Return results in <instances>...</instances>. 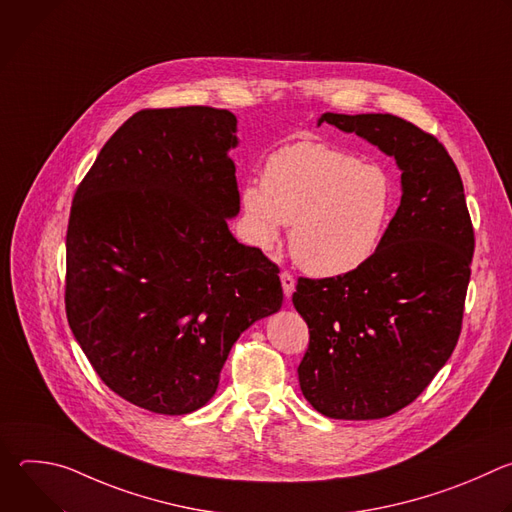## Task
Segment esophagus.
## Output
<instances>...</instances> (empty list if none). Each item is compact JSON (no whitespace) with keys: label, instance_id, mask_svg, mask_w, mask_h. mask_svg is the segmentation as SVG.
I'll return each instance as SVG.
<instances>
[{"label":"esophagus","instance_id":"34e87169","mask_svg":"<svg viewBox=\"0 0 512 512\" xmlns=\"http://www.w3.org/2000/svg\"><path fill=\"white\" fill-rule=\"evenodd\" d=\"M279 279H281V287H283L285 298H289L291 294H294V289H296V277L291 275L289 271H281Z\"/></svg>","mask_w":512,"mask_h":512}]
</instances>
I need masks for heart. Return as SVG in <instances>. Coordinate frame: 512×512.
<instances>
[{"label": "heart", "instance_id": "b5f03b06", "mask_svg": "<svg viewBox=\"0 0 512 512\" xmlns=\"http://www.w3.org/2000/svg\"><path fill=\"white\" fill-rule=\"evenodd\" d=\"M397 188L377 162L328 143L298 141L273 152L261 184L243 188L251 241L271 249L291 225L289 249L302 269L336 277L367 263L391 225Z\"/></svg>", "mask_w": 512, "mask_h": 512}]
</instances>
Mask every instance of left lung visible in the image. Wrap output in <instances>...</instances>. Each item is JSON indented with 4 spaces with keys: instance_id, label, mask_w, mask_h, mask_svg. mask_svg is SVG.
Returning <instances> with one entry per match:
<instances>
[{
    "instance_id": "obj_1",
    "label": "left lung",
    "mask_w": 512,
    "mask_h": 512,
    "mask_svg": "<svg viewBox=\"0 0 512 512\" xmlns=\"http://www.w3.org/2000/svg\"><path fill=\"white\" fill-rule=\"evenodd\" d=\"M401 168V204L362 267L300 277L310 328L298 367L308 403L334 419H383L413 403L452 356L464 318L474 227L460 172L435 135L389 113H324Z\"/></svg>"
}]
</instances>
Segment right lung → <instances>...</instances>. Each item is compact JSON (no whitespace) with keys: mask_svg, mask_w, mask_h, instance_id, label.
I'll use <instances>...</instances> for the list:
<instances>
[{"mask_svg":"<svg viewBox=\"0 0 512 512\" xmlns=\"http://www.w3.org/2000/svg\"><path fill=\"white\" fill-rule=\"evenodd\" d=\"M237 117L141 109L103 145L66 229L68 326L101 381L162 415L200 409L255 320L281 308L277 265L241 245Z\"/></svg>","mask_w":512,"mask_h":512,"instance_id":"right-lung-1","label":"right lung"}]
</instances>
